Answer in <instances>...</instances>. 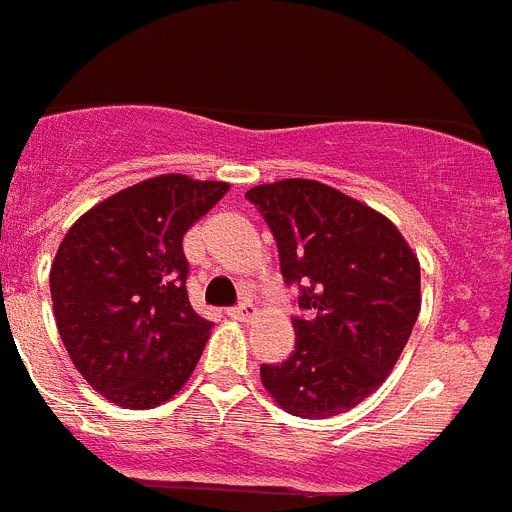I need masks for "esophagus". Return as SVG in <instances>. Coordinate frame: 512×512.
<instances>
[{"label":"esophagus","mask_w":512,"mask_h":512,"mask_svg":"<svg viewBox=\"0 0 512 512\" xmlns=\"http://www.w3.org/2000/svg\"><path fill=\"white\" fill-rule=\"evenodd\" d=\"M227 316H230V319H235V322H251L253 316H256V311H253V306H238V308H230V311H227Z\"/></svg>","instance_id":"34e87169"}]
</instances>
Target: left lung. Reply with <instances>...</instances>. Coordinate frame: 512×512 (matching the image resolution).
Instances as JSON below:
<instances>
[{"mask_svg":"<svg viewBox=\"0 0 512 512\" xmlns=\"http://www.w3.org/2000/svg\"><path fill=\"white\" fill-rule=\"evenodd\" d=\"M301 287L295 350L261 363L274 403L301 418L356 408L395 369L421 311V266L390 219L316 180L290 177L246 193Z\"/></svg>","mask_w":512,"mask_h":512,"instance_id":"obj_1","label":"left lung"}]
</instances>
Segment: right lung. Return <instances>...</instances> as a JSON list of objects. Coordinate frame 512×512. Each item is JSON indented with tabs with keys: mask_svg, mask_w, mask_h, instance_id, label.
<instances>
[{
	"mask_svg": "<svg viewBox=\"0 0 512 512\" xmlns=\"http://www.w3.org/2000/svg\"><path fill=\"white\" fill-rule=\"evenodd\" d=\"M227 190L177 172L149 177L88 209L59 243L49 274L59 337L112 403H167L196 369L211 322L190 308L183 235Z\"/></svg>",
	"mask_w": 512,
	"mask_h": 512,
	"instance_id": "1",
	"label": "right lung"
}]
</instances>
